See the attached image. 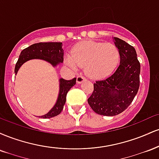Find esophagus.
Masks as SVG:
<instances>
[{"label":"esophagus","instance_id":"obj_1","mask_svg":"<svg viewBox=\"0 0 159 159\" xmlns=\"http://www.w3.org/2000/svg\"><path fill=\"white\" fill-rule=\"evenodd\" d=\"M86 78L82 75H78L77 76V83L78 84H81L82 82H84L85 81Z\"/></svg>","mask_w":159,"mask_h":159}]
</instances>
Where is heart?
Segmentation results:
<instances>
[{"label":"heart","mask_w":159,"mask_h":159,"mask_svg":"<svg viewBox=\"0 0 159 159\" xmlns=\"http://www.w3.org/2000/svg\"><path fill=\"white\" fill-rule=\"evenodd\" d=\"M120 57L119 49L112 43L84 41L66 55L65 62L74 70L84 66V71L88 77L98 79L112 73Z\"/></svg>","instance_id":"b5f03b06"}]
</instances>
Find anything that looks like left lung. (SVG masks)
Returning a JSON list of instances; mask_svg holds the SVG:
<instances>
[{"label":"left lung","instance_id":"obj_1","mask_svg":"<svg viewBox=\"0 0 159 159\" xmlns=\"http://www.w3.org/2000/svg\"><path fill=\"white\" fill-rule=\"evenodd\" d=\"M113 39L120 52L119 66L106 79L96 81L87 99L94 112L110 116L122 113L132 102L139 89L140 72L134 47L117 37Z\"/></svg>","mask_w":159,"mask_h":159}]
</instances>
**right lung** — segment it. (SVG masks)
Segmentation results:
<instances>
[{
  "mask_svg": "<svg viewBox=\"0 0 159 159\" xmlns=\"http://www.w3.org/2000/svg\"><path fill=\"white\" fill-rule=\"evenodd\" d=\"M62 43H39L33 44L25 48L21 52L19 58L15 67L16 75L20 67L25 62L33 59H39L50 63L53 67H56L63 62V49L62 48ZM76 83V78L72 80L59 79V93L55 105L47 114L39 116L40 118H52L57 116L61 113L66 103V98L68 91Z\"/></svg>",
  "mask_w": 159,
  "mask_h": 159,
  "instance_id": "right-lung-1",
  "label": "right lung"
}]
</instances>
